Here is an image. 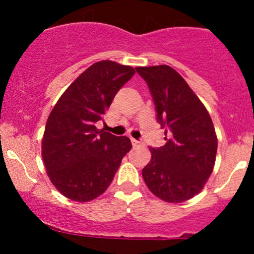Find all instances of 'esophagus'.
Listing matches in <instances>:
<instances>
[{
	"mask_svg": "<svg viewBox=\"0 0 254 254\" xmlns=\"http://www.w3.org/2000/svg\"><path fill=\"white\" fill-rule=\"evenodd\" d=\"M131 143H132V146H139L140 141H139V140L134 139V137H131Z\"/></svg>",
	"mask_w": 254,
	"mask_h": 254,
	"instance_id": "1",
	"label": "esophagus"
}]
</instances>
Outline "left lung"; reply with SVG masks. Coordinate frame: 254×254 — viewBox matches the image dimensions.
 <instances>
[{"mask_svg": "<svg viewBox=\"0 0 254 254\" xmlns=\"http://www.w3.org/2000/svg\"><path fill=\"white\" fill-rule=\"evenodd\" d=\"M152 96L166 145L150 147L142 170L147 188L162 200L182 203L205 186L212 172L217 137L209 113L184 78L167 65L136 67Z\"/></svg>", "mask_w": 254, "mask_h": 254, "instance_id": "1", "label": "left lung"}]
</instances>
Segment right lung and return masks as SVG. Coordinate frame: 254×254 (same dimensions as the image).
<instances>
[{"instance_id":"add662e5","label":"right lung","mask_w":254,"mask_h":254,"mask_svg":"<svg viewBox=\"0 0 254 254\" xmlns=\"http://www.w3.org/2000/svg\"><path fill=\"white\" fill-rule=\"evenodd\" d=\"M135 70L111 60L89 66L55 104L48 118L42 156L51 183L66 198L89 201L111 186L132 147L127 136L98 130L115 94Z\"/></svg>"}]
</instances>
